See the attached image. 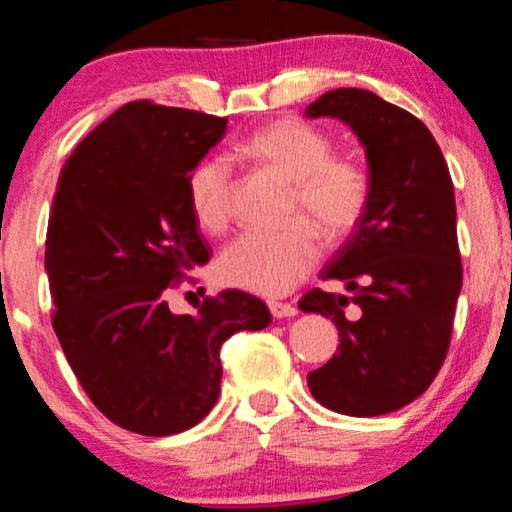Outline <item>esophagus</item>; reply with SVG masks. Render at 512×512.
Masks as SVG:
<instances>
[{
    "instance_id": "1",
    "label": "esophagus",
    "mask_w": 512,
    "mask_h": 512,
    "mask_svg": "<svg viewBox=\"0 0 512 512\" xmlns=\"http://www.w3.org/2000/svg\"><path fill=\"white\" fill-rule=\"evenodd\" d=\"M268 307H270L272 317H275V319L296 317V314H298V310H296V307H293L291 303H279V300H272V303H270Z\"/></svg>"
}]
</instances>
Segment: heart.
I'll return each instance as SVG.
<instances>
[{
    "label": "heart",
    "instance_id": "1",
    "mask_svg": "<svg viewBox=\"0 0 512 512\" xmlns=\"http://www.w3.org/2000/svg\"><path fill=\"white\" fill-rule=\"evenodd\" d=\"M242 153L289 181L286 214L300 221L275 233H242L221 251L216 275L223 284L256 296H284L319 261L317 229L328 242H342L361 226L370 202V177L356 158L333 153L324 130L300 118H279L256 130L244 139ZM186 188L188 205L202 228L219 233L228 226L235 179L226 158L200 160L188 174Z\"/></svg>",
    "mask_w": 512,
    "mask_h": 512
}]
</instances>
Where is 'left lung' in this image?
Segmentation results:
<instances>
[{"mask_svg":"<svg viewBox=\"0 0 512 512\" xmlns=\"http://www.w3.org/2000/svg\"><path fill=\"white\" fill-rule=\"evenodd\" d=\"M340 118L366 149L370 202L321 279L354 298L307 291L298 307L338 326V354L307 375L328 410L377 417L422 396L443 366L461 291L457 205L429 128L363 88L328 90L305 109ZM357 305L349 313L346 305Z\"/></svg>","mask_w":512,"mask_h":512,"instance_id":"obj_1","label":"left lung"}]
</instances>
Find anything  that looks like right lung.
<instances>
[{
	"mask_svg": "<svg viewBox=\"0 0 512 512\" xmlns=\"http://www.w3.org/2000/svg\"><path fill=\"white\" fill-rule=\"evenodd\" d=\"M228 118L137 100L97 125L62 165L46 233L53 331L90 401L142 436L191 429L221 391V345L261 331V298L228 289L195 314L167 291L209 261L188 174Z\"/></svg>",
	"mask_w": 512,
	"mask_h": 512,
	"instance_id": "right-lung-1",
	"label": "right lung"
}]
</instances>
